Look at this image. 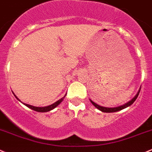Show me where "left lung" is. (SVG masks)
<instances>
[{
  "instance_id": "8db88e82",
  "label": "left lung",
  "mask_w": 152,
  "mask_h": 152,
  "mask_svg": "<svg viewBox=\"0 0 152 152\" xmlns=\"http://www.w3.org/2000/svg\"><path fill=\"white\" fill-rule=\"evenodd\" d=\"M140 89H141V88H140ZM140 92V89L138 91V92H137V95H135V97H134V99H131V100L130 101V102H128V103L125 104H123V105H121V106H119V107H102V106H100V105H99V104H97L96 103H95L94 102H92V101L90 100V99H89V100H90L91 103H92V104H93L94 106H95V107L97 108V109H99V110H101L102 112H104V113H114V112H117V111L121 110H122V109H125V108H126V107H128L131 106V105L132 104L134 103V102H135L136 99H137V97H138Z\"/></svg>"
}]
</instances>
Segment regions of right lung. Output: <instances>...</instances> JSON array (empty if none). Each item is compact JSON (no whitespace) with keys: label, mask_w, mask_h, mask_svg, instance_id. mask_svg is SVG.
Here are the masks:
<instances>
[{"label":"right lung","mask_w":152,"mask_h":152,"mask_svg":"<svg viewBox=\"0 0 152 152\" xmlns=\"http://www.w3.org/2000/svg\"><path fill=\"white\" fill-rule=\"evenodd\" d=\"M14 95H15V98H16V99H18V100L19 101V102H21V101H20L19 99H18V98H17V96L15 95V94H14ZM66 94L64 95V97H63V98H62V99H60V100H58V101H57V102H56L55 103L49 105V106H47V107H34V106H32V105H30V104H24V103H23V104H24L25 105V106H27V107L30 108V109L33 110L37 111V112H41V113L48 112V111H50V110H51L54 109V108H55L57 106H58V105L60 104L62 102H63V99H64V98H65V97H66Z\"/></svg>","instance_id":"add662e5"}]
</instances>
